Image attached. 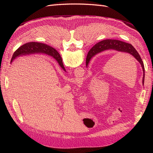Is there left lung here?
Returning <instances> with one entry per match:
<instances>
[{"instance_id": "8db88e82", "label": "left lung", "mask_w": 153, "mask_h": 153, "mask_svg": "<svg viewBox=\"0 0 153 153\" xmlns=\"http://www.w3.org/2000/svg\"><path fill=\"white\" fill-rule=\"evenodd\" d=\"M114 50L117 52H124L131 55L132 56L135 58L138 62L140 64V65L142 68L143 70V78H142V84H144V76H145V70H144V66L142 60L140 56L139 53L137 52V51L135 50L131 44L128 43L123 42V41L115 39H106L101 41L100 42L96 44L91 50V55H94L97 53L103 52L105 50ZM93 56V57H94ZM90 60L87 58L86 59V66L87 67L88 64L89 63Z\"/></svg>"}]
</instances>
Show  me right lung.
<instances>
[{
	"label": "right lung",
	"instance_id": "obj_1",
	"mask_svg": "<svg viewBox=\"0 0 153 153\" xmlns=\"http://www.w3.org/2000/svg\"><path fill=\"white\" fill-rule=\"evenodd\" d=\"M33 53H44L50 55V56L52 57L56 61L58 62L59 65L60 66L64 71H66V69L64 68L62 58L61 55L57 52V50H55L53 48L50 47L49 45H47L44 43H37V42H29L25 43L21 46L20 47L18 48L14 53L11 63L16 59V57L22 56V55H26L29 54H33ZM59 55V59H58V55ZM94 55H91V53H89L87 55V58L91 60V59L93 57Z\"/></svg>",
	"mask_w": 153,
	"mask_h": 153
}]
</instances>
